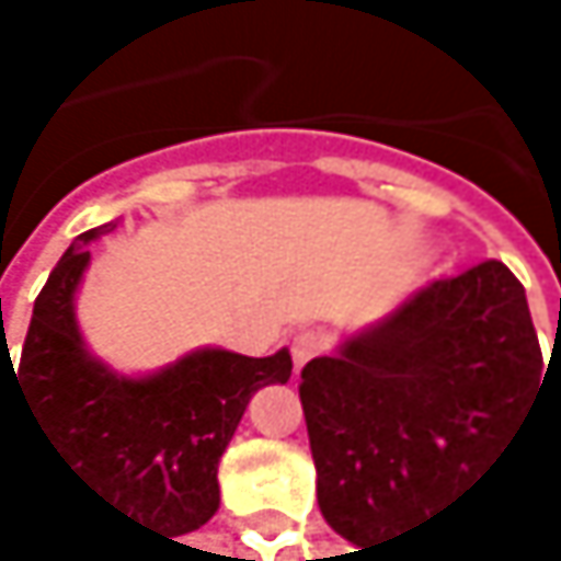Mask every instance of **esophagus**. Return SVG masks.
Segmentation results:
<instances>
[{
	"instance_id": "34e87169",
	"label": "esophagus",
	"mask_w": 561,
	"mask_h": 561,
	"mask_svg": "<svg viewBox=\"0 0 561 561\" xmlns=\"http://www.w3.org/2000/svg\"><path fill=\"white\" fill-rule=\"evenodd\" d=\"M289 350H293L296 366H306L309 359H316L322 350H327V340H322L319 333H312V330H302V333H296V336H293Z\"/></svg>"
}]
</instances>
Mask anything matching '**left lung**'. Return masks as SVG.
<instances>
[{"instance_id":"1","label":"left lung","mask_w":561,"mask_h":561,"mask_svg":"<svg viewBox=\"0 0 561 561\" xmlns=\"http://www.w3.org/2000/svg\"><path fill=\"white\" fill-rule=\"evenodd\" d=\"M538 387L542 346L512 268L488 259L437 278L340 356L302 366L322 518L366 546L450 505Z\"/></svg>"}]
</instances>
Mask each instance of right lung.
Masks as SVG:
<instances>
[{
    "label": "right lung",
    "instance_id": "1",
    "mask_svg": "<svg viewBox=\"0 0 561 561\" xmlns=\"http://www.w3.org/2000/svg\"><path fill=\"white\" fill-rule=\"evenodd\" d=\"M83 231L36 296L19 366L0 346L2 374L30 403L62 471L130 522L168 535L202 528L218 512V461L252 393L286 383L293 356L191 353L147 380L114 377L87 356L73 293L90 262Z\"/></svg>",
    "mask_w": 561,
    "mask_h": 561
}]
</instances>
